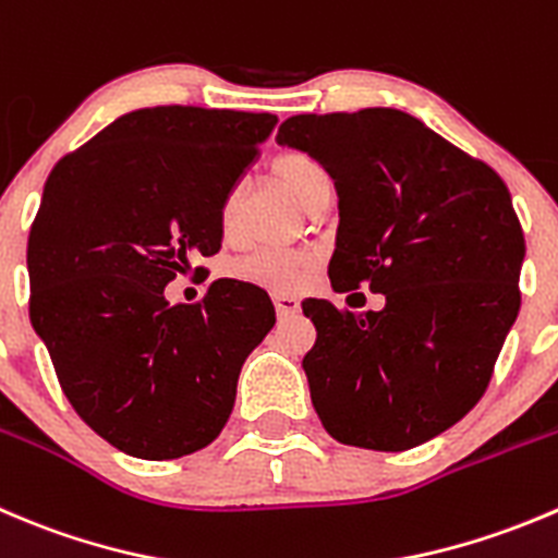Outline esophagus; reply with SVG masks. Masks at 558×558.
<instances>
[{"label":"esophagus","instance_id":"1","mask_svg":"<svg viewBox=\"0 0 558 558\" xmlns=\"http://www.w3.org/2000/svg\"><path fill=\"white\" fill-rule=\"evenodd\" d=\"M275 311L278 316H294L300 313V300L294 294H275Z\"/></svg>","mask_w":558,"mask_h":558}]
</instances>
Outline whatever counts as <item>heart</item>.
<instances>
[{
	"instance_id": "b5f03b06",
	"label": "heart",
	"mask_w": 558,
	"mask_h": 558,
	"mask_svg": "<svg viewBox=\"0 0 558 558\" xmlns=\"http://www.w3.org/2000/svg\"><path fill=\"white\" fill-rule=\"evenodd\" d=\"M275 177L283 182L291 191V196L300 204H311L313 196L318 193V187L324 182H329L327 171L305 153H286L275 160ZM236 207H240V193L229 191L220 202V234L231 236L234 234V220H236ZM313 262L302 253H289V251H256L245 258H236L231 264V275L236 280H245V283L262 286L269 291H294L311 278Z\"/></svg>"
}]
</instances>
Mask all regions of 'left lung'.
Wrapping results in <instances>:
<instances>
[{
  "instance_id": "left-lung-1",
  "label": "left lung",
  "mask_w": 558,
  "mask_h": 558,
  "mask_svg": "<svg viewBox=\"0 0 558 558\" xmlns=\"http://www.w3.org/2000/svg\"><path fill=\"white\" fill-rule=\"evenodd\" d=\"M278 144L307 153L338 191L335 291L381 311L302 305L318 420L340 445L403 452L463 420L494 376L521 307V220L501 177L398 108L300 113Z\"/></svg>"
}]
</instances>
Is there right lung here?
<instances>
[{"label": "right lung", "instance_id": "obj_1", "mask_svg": "<svg viewBox=\"0 0 558 558\" xmlns=\"http://www.w3.org/2000/svg\"><path fill=\"white\" fill-rule=\"evenodd\" d=\"M275 124L138 108L48 174L26 245L32 327L70 405L128 456L171 461L218 439L242 362L272 329V300L253 283L220 278L196 305L163 291L220 251V202Z\"/></svg>", "mask_w": 558, "mask_h": 558}]
</instances>
